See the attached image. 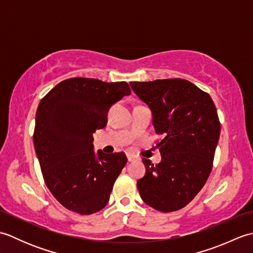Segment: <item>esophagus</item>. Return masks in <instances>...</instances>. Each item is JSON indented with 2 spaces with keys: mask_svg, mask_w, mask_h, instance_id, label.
<instances>
[{
  "mask_svg": "<svg viewBox=\"0 0 253 253\" xmlns=\"http://www.w3.org/2000/svg\"><path fill=\"white\" fill-rule=\"evenodd\" d=\"M135 159H136L135 155H132V154H127V160H128V162H132V161H135Z\"/></svg>",
  "mask_w": 253,
  "mask_h": 253,
  "instance_id": "1",
  "label": "esophagus"
}]
</instances>
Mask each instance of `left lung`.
<instances>
[{
    "label": "left lung",
    "mask_w": 253,
    "mask_h": 253,
    "mask_svg": "<svg viewBox=\"0 0 253 253\" xmlns=\"http://www.w3.org/2000/svg\"><path fill=\"white\" fill-rule=\"evenodd\" d=\"M152 112L162 161L143 159L146 175L137 181L142 200L160 212L186 207L208 180L221 123L209 93L185 79L130 83Z\"/></svg>",
    "instance_id": "obj_1"
}]
</instances>
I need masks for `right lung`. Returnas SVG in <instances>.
I'll use <instances>...</instances> for the list:
<instances>
[{
    "label": "right lung",
    "mask_w": 253,
    "mask_h": 253,
    "mask_svg": "<svg viewBox=\"0 0 253 253\" xmlns=\"http://www.w3.org/2000/svg\"><path fill=\"white\" fill-rule=\"evenodd\" d=\"M130 94L127 83L69 78L40 101L34 143L45 185L56 200L82 215L99 212L127 163L124 152L93 151L92 133L106 126L111 105Z\"/></svg>",
    "instance_id": "1"
}]
</instances>
